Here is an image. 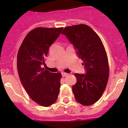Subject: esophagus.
I'll return each mask as SVG.
<instances>
[{"mask_svg":"<svg viewBox=\"0 0 128 128\" xmlns=\"http://www.w3.org/2000/svg\"><path fill=\"white\" fill-rule=\"evenodd\" d=\"M62 76L63 77H66V76H68V73H65V72H62Z\"/></svg>","mask_w":128,"mask_h":128,"instance_id":"34e87169","label":"esophagus"}]
</instances>
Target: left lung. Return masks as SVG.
<instances>
[{
    "label": "left lung",
    "mask_w": 128,
    "mask_h": 128,
    "mask_svg": "<svg viewBox=\"0 0 128 128\" xmlns=\"http://www.w3.org/2000/svg\"><path fill=\"white\" fill-rule=\"evenodd\" d=\"M83 60L86 74H75L77 82L72 91L77 102L85 106L98 101L105 90L109 66L105 50L98 34L84 24L68 26L62 32Z\"/></svg>",
    "instance_id": "obj_1"
}]
</instances>
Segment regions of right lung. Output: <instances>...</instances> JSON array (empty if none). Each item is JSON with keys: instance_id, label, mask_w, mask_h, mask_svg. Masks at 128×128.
I'll use <instances>...</instances> for the list:
<instances>
[{"instance_id": "right-lung-1", "label": "right lung", "mask_w": 128, "mask_h": 128, "mask_svg": "<svg viewBox=\"0 0 128 128\" xmlns=\"http://www.w3.org/2000/svg\"><path fill=\"white\" fill-rule=\"evenodd\" d=\"M63 28H34L27 34L17 54V70L22 84L30 97L42 106L57 100L60 86V73L42 68L49 49Z\"/></svg>"}]
</instances>
